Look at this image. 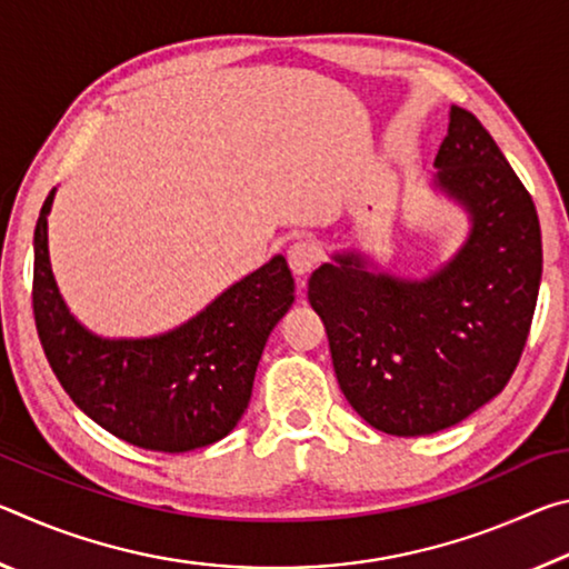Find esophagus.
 <instances>
[{"label": "esophagus", "mask_w": 569, "mask_h": 569, "mask_svg": "<svg viewBox=\"0 0 569 569\" xmlns=\"http://www.w3.org/2000/svg\"><path fill=\"white\" fill-rule=\"evenodd\" d=\"M288 266H291L293 276L301 281L303 276H308L313 271L316 261H319V253H316V248L311 243H306V240H298V243H293L291 248H288Z\"/></svg>", "instance_id": "esophagus-1"}]
</instances>
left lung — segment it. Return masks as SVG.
Wrapping results in <instances>:
<instances>
[{
  "label": "left lung",
  "mask_w": 569,
  "mask_h": 569,
  "mask_svg": "<svg viewBox=\"0 0 569 569\" xmlns=\"http://www.w3.org/2000/svg\"><path fill=\"white\" fill-rule=\"evenodd\" d=\"M435 168V186L471 223L445 266L409 281L346 250L308 281L346 401L393 437L455 427L507 387L542 278L532 196L492 134L457 104Z\"/></svg>",
  "instance_id": "8db88e82"
}]
</instances>
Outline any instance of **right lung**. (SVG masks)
<instances>
[{
  "mask_svg": "<svg viewBox=\"0 0 569 569\" xmlns=\"http://www.w3.org/2000/svg\"><path fill=\"white\" fill-rule=\"evenodd\" d=\"M50 190L34 228L32 308L62 389L128 445L190 451L233 431L248 409L263 346L293 303V276L276 256L188 323L150 339H102L74 319L47 250Z\"/></svg>",
  "mask_w": 569,
  "mask_h": 569,
  "instance_id": "add662e5",
  "label": "right lung"
}]
</instances>
